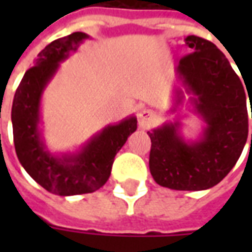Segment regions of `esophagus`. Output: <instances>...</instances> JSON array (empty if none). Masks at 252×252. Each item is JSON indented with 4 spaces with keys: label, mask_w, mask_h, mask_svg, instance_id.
<instances>
[{
    "label": "esophagus",
    "mask_w": 252,
    "mask_h": 252,
    "mask_svg": "<svg viewBox=\"0 0 252 252\" xmlns=\"http://www.w3.org/2000/svg\"><path fill=\"white\" fill-rule=\"evenodd\" d=\"M157 121V113L151 109H142L139 112V126L143 129H147Z\"/></svg>",
    "instance_id": "esophagus-1"
}]
</instances>
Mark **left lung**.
Masks as SVG:
<instances>
[{"label":"left lung","instance_id":"1","mask_svg":"<svg viewBox=\"0 0 252 252\" xmlns=\"http://www.w3.org/2000/svg\"><path fill=\"white\" fill-rule=\"evenodd\" d=\"M185 43L193 52L181 59L175 72L185 93L191 94V112L205 126L195 140L184 137L180 121L148 131L150 171L163 188L206 190L232 170L243 151L249 136L247 98H252V90L244 89L225 55L212 41L191 35ZM184 98V92L175 89L171 112Z\"/></svg>","mask_w":252,"mask_h":252}]
</instances>
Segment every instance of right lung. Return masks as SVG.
<instances>
[{
	"label": "right lung",
	"instance_id": "obj_1",
	"mask_svg": "<svg viewBox=\"0 0 252 252\" xmlns=\"http://www.w3.org/2000/svg\"><path fill=\"white\" fill-rule=\"evenodd\" d=\"M86 39V33L74 32L41 50L35 66L27 70L21 79L12 105L17 158L25 171L52 194H85L104 186L116 154L137 128L136 117L129 116L117 124L105 126L75 153L57 155L47 148L40 129L41 97L61 63Z\"/></svg>",
	"mask_w": 252,
	"mask_h": 252
}]
</instances>
